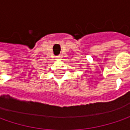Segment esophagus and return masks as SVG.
<instances>
[{
    "label": "esophagus",
    "instance_id": "1",
    "mask_svg": "<svg viewBox=\"0 0 130 130\" xmlns=\"http://www.w3.org/2000/svg\"><path fill=\"white\" fill-rule=\"evenodd\" d=\"M57 58H58V57H57Z\"/></svg>",
    "mask_w": 130,
    "mask_h": 130
}]
</instances>
